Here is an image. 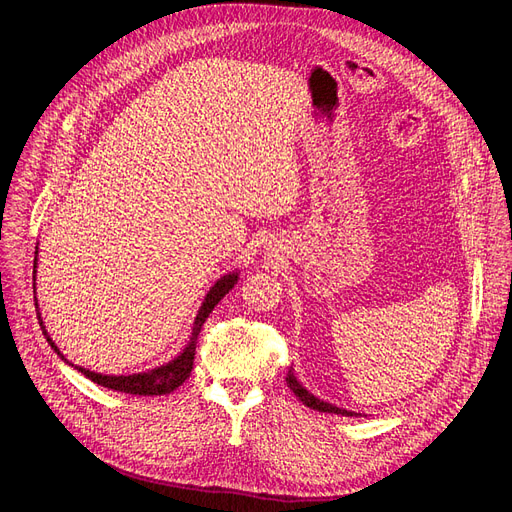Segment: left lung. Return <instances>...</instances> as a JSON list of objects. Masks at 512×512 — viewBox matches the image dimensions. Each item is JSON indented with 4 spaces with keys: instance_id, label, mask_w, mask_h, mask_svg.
I'll return each mask as SVG.
<instances>
[{
    "instance_id": "8db88e82",
    "label": "left lung",
    "mask_w": 512,
    "mask_h": 512,
    "mask_svg": "<svg viewBox=\"0 0 512 512\" xmlns=\"http://www.w3.org/2000/svg\"><path fill=\"white\" fill-rule=\"evenodd\" d=\"M286 382H288V386H290V391L297 395L303 404L307 406V408H312V410H318V412H329V414H342V416H359L356 412H352V410H346V408H337V406H333V404H329V401H324V399H320V397H316V395H312L309 393L305 386L297 380V376H294V369L290 367L288 369V376H286Z\"/></svg>"
}]
</instances>
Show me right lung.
Masks as SVG:
<instances>
[{"instance_id": "add662e5", "label": "right lung", "mask_w": 512, "mask_h": 512, "mask_svg": "<svg viewBox=\"0 0 512 512\" xmlns=\"http://www.w3.org/2000/svg\"><path fill=\"white\" fill-rule=\"evenodd\" d=\"M36 267H38V247H36V258H34V294H36ZM237 280H239V271H230V273L222 275L220 280L209 288V292L205 294V301H203V305H200L198 314L194 318L190 342L185 344V348L175 356L173 361H168V363H164L160 367L141 371V374H130V376H104V374H96V371H89V369L79 367V365H74V369H79L85 378H89L91 382L104 386V389H113V391H119V393H130V395H166L170 391H175L177 386H181L192 374L194 354H196V339H198L200 329H203L207 316L213 312V307L218 305L232 288H235ZM34 301L38 305L36 297H34ZM36 312H38L40 329H42V333L46 337V342L51 344V348L57 352V356H61V361L70 363L66 356L61 354V350L55 346L51 335L46 333V327H44V322L40 318V309H36Z\"/></svg>"}]
</instances>
